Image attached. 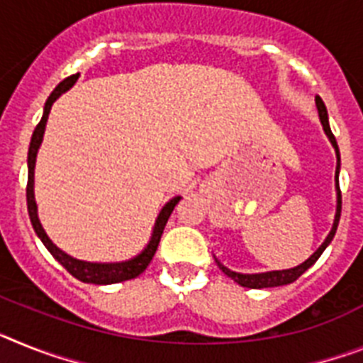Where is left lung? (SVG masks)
I'll return each mask as SVG.
<instances>
[{
  "label": "left lung",
  "instance_id": "1",
  "mask_svg": "<svg viewBox=\"0 0 363 363\" xmlns=\"http://www.w3.org/2000/svg\"><path fill=\"white\" fill-rule=\"evenodd\" d=\"M315 105H318V112H319V120H321L323 125V130H325V135L328 136L330 140L332 147L336 149V157H337V166H336V191H337V206H336V216H334V225H332L330 233H328L327 240L321 243V247L318 251L313 252L312 257L308 260H304L301 266L297 267H291V269H282V271H267V273H255V275H243V273H236V271H230L228 267H225L223 264H219L218 260V266L219 269L223 271L225 275L230 277L234 282H238L240 286L243 288H252V290H260V288H275V286H284V284H290L294 280L299 279L303 275L304 271L308 269L310 266L315 264L319 257H321V252L327 249L328 243L332 242L334 238V234H336V228L337 223H340V216H342V190H340V182H337V173H340V149H337V142L334 138L330 130V125H328V114H327V106L323 103V99L319 96H315Z\"/></svg>",
  "mask_w": 363,
  "mask_h": 363
}]
</instances>
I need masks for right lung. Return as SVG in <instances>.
I'll list each match as a JSON object with an SVG mask.
<instances>
[{"mask_svg": "<svg viewBox=\"0 0 363 363\" xmlns=\"http://www.w3.org/2000/svg\"><path fill=\"white\" fill-rule=\"evenodd\" d=\"M79 79V73L72 75V77H66L62 83L57 84L51 96L48 97V101L44 105V114H42L40 123L36 125L35 133H33L31 145H29V155H27V167H29V175H27V210H29V218H31L33 228H35L36 236L42 240V243L45 245V249L53 255V258L59 262L64 269L68 271L69 275H73L75 279H79L81 282H88V284H116V282H123V280L136 279L140 273H144L145 267L149 266V262L153 260L155 252H157L158 242H160V236L164 233V227H166L167 219L172 216L173 208L177 206V203L181 201V197H173L169 203H166L160 214L157 218V223H155L153 234H151V240H149L147 247L140 252L138 257L130 258V260L125 262H114V264H96V262H84L77 260V258L69 257L64 251H60L57 245L50 240V236L45 234V230L42 228L40 219L36 214V201H35V162H36V153H38V147L42 144V138H44L45 130V121H48V116H50L51 105H53L64 92H68L69 88L75 84V81Z\"/></svg>", "mask_w": 363, "mask_h": 363, "instance_id": "right-lung-1", "label": "right lung"}]
</instances>
